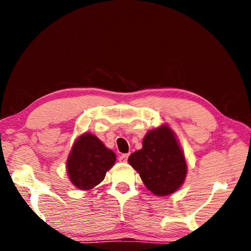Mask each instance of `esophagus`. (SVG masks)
<instances>
[{"mask_svg":"<svg viewBox=\"0 0 251 251\" xmlns=\"http://www.w3.org/2000/svg\"><path fill=\"white\" fill-rule=\"evenodd\" d=\"M128 154H122L120 156V161H122V163H126L127 159H128Z\"/></svg>","mask_w":251,"mask_h":251,"instance_id":"1","label":"esophagus"}]
</instances>
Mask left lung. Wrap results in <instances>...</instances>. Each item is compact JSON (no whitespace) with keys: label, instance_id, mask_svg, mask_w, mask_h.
Returning <instances> with one entry per match:
<instances>
[{"label":"left lung","instance_id":"obj_1","mask_svg":"<svg viewBox=\"0 0 251 251\" xmlns=\"http://www.w3.org/2000/svg\"><path fill=\"white\" fill-rule=\"evenodd\" d=\"M144 184L157 196H166L179 188L187 173L185 157L172 129L167 126L151 130L143 148L128 157Z\"/></svg>","mask_w":251,"mask_h":251}]
</instances>
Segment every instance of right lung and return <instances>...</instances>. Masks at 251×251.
<instances>
[{"label": "right lung", "mask_w": 251, "mask_h": 251, "mask_svg": "<svg viewBox=\"0 0 251 251\" xmlns=\"http://www.w3.org/2000/svg\"><path fill=\"white\" fill-rule=\"evenodd\" d=\"M116 156L94 135L84 134L75 142L67 160L70 179L79 189H91L104 180Z\"/></svg>", "instance_id": "add662e5"}]
</instances>
